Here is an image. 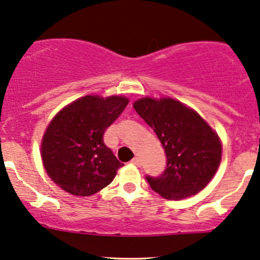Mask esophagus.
Here are the masks:
<instances>
[{"label":"esophagus","instance_id":"obj_1","mask_svg":"<svg viewBox=\"0 0 260 260\" xmlns=\"http://www.w3.org/2000/svg\"><path fill=\"white\" fill-rule=\"evenodd\" d=\"M132 164H133V165H136V166H140V165H142V161H140V159H139L138 156H136L132 160Z\"/></svg>","mask_w":260,"mask_h":260}]
</instances>
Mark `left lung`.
<instances>
[{"label": "left lung", "mask_w": 260, "mask_h": 260, "mask_svg": "<svg viewBox=\"0 0 260 260\" xmlns=\"http://www.w3.org/2000/svg\"><path fill=\"white\" fill-rule=\"evenodd\" d=\"M165 149L168 166L159 177H147L156 193L180 201L207 187L221 162L219 134L192 107L172 98H142L133 103Z\"/></svg>", "instance_id": "8db88e82"}]
</instances>
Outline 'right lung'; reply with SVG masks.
I'll list each match as a JSON object with an SVG mask.
<instances>
[{"label": "right lung", "instance_id": "add662e5", "mask_svg": "<svg viewBox=\"0 0 260 260\" xmlns=\"http://www.w3.org/2000/svg\"><path fill=\"white\" fill-rule=\"evenodd\" d=\"M128 101L122 95H85L56 113L45 129L40 155L47 176L61 189L90 197L111 183L123 164L105 145L104 133Z\"/></svg>", "mask_w": 260, "mask_h": 260}]
</instances>
